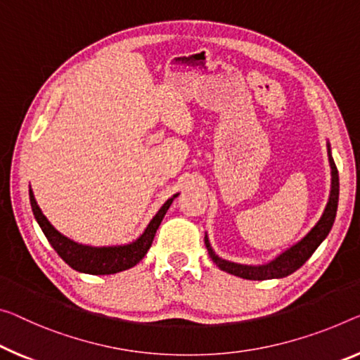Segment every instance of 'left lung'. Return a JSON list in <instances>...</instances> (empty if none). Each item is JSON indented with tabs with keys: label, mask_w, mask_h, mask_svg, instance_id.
Listing matches in <instances>:
<instances>
[{
	"label": "left lung",
	"mask_w": 360,
	"mask_h": 360,
	"mask_svg": "<svg viewBox=\"0 0 360 360\" xmlns=\"http://www.w3.org/2000/svg\"><path fill=\"white\" fill-rule=\"evenodd\" d=\"M327 151H328V162L331 169L330 195H328L327 206H325L322 215H320V219L317 220V224H315L300 241L295 243V245L290 248H286L285 251H281L278 256H275L272 259V261L259 264V265L238 264V262H231V261H226V259H222L212 250L211 241H209V236L206 233V236H204V243H206L209 256H211V259L220 270L246 280L283 278V276H288L292 272H296V270L312 256L314 251L320 246V243L328 236L336 217V209H338L340 176H338V169H336L335 161H333V156H331L330 141H327Z\"/></svg>",
	"instance_id": "left-lung-1"
}]
</instances>
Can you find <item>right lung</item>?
I'll return each mask as SVG.
<instances>
[{
	"label": "right lung",
	"mask_w": 360,
	"mask_h": 360,
	"mask_svg": "<svg viewBox=\"0 0 360 360\" xmlns=\"http://www.w3.org/2000/svg\"><path fill=\"white\" fill-rule=\"evenodd\" d=\"M29 196L35 220L38 225H40L43 233H45L49 245L54 248V251L59 254L60 259H63L65 264L82 274L110 275L122 272V270L127 269H131L146 256L165 212L169 211L170 204H172L174 199L179 196V193L172 198H169L167 201L162 204L161 209H159L156 215L151 219V222L148 224L145 231H143L135 241L115 246H88L70 240V238L54 229L51 222L46 219V215L41 212L40 206L37 204L35 196H33L32 188H29Z\"/></svg>",
	"instance_id": "right-lung-1"
}]
</instances>
